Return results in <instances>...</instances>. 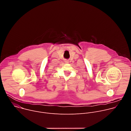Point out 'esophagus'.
Wrapping results in <instances>:
<instances>
[{
	"mask_svg": "<svg viewBox=\"0 0 131 131\" xmlns=\"http://www.w3.org/2000/svg\"><path fill=\"white\" fill-rule=\"evenodd\" d=\"M65 63H68V61H65Z\"/></svg>",
	"mask_w": 131,
	"mask_h": 131,
	"instance_id": "obj_1",
	"label": "esophagus"
}]
</instances>
